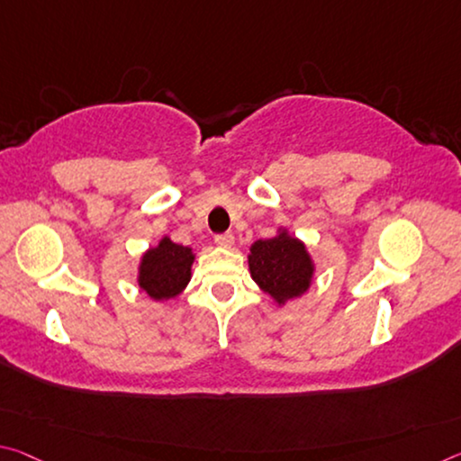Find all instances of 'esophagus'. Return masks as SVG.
<instances>
[{"label":"esophagus","instance_id":"esophagus-1","mask_svg":"<svg viewBox=\"0 0 461 461\" xmlns=\"http://www.w3.org/2000/svg\"><path fill=\"white\" fill-rule=\"evenodd\" d=\"M215 244L221 246V248H231L233 246V236H231V233H219V236H215Z\"/></svg>","mask_w":461,"mask_h":461}]
</instances>
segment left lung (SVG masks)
Segmentation results:
<instances>
[{
    "mask_svg": "<svg viewBox=\"0 0 461 461\" xmlns=\"http://www.w3.org/2000/svg\"><path fill=\"white\" fill-rule=\"evenodd\" d=\"M248 267L258 287L279 305L302 297L316 270L308 248L287 230H279L275 238L257 240L250 248Z\"/></svg>",
    "mask_w": 461,
    "mask_h": 461,
    "instance_id": "1",
    "label": "left lung"
}]
</instances>
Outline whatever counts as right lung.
Segmentation results:
<instances>
[{
  "label": "right lung",
  "mask_w": 461,
  "mask_h": 461,
  "mask_svg": "<svg viewBox=\"0 0 461 461\" xmlns=\"http://www.w3.org/2000/svg\"><path fill=\"white\" fill-rule=\"evenodd\" d=\"M193 262V248L174 244L164 236L158 246L149 248L141 257L137 276L139 287L156 302L178 297L191 281Z\"/></svg>",
  "instance_id": "1"
}]
</instances>
